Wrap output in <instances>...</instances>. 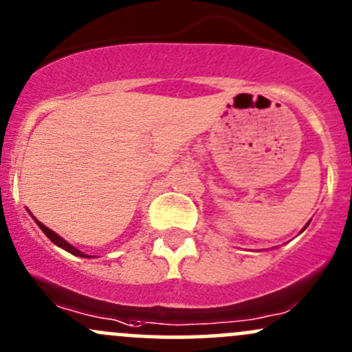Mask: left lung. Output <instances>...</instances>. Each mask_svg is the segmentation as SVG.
Listing matches in <instances>:
<instances>
[{
	"instance_id": "8db88e82",
	"label": "left lung",
	"mask_w": 352,
	"mask_h": 352,
	"mask_svg": "<svg viewBox=\"0 0 352 352\" xmlns=\"http://www.w3.org/2000/svg\"><path fill=\"white\" fill-rule=\"evenodd\" d=\"M309 223H310V222H309ZM309 223H307V226H305V227H303V229H302V232H303V230H305V229H307V227H309Z\"/></svg>"
}]
</instances>
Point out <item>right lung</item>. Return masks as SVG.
<instances>
[{"label":"right lung","mask_w":352,"mask_h":352,"mask_svg":"<svg viewBox=\"0 0 352 352\" xmlns=\"http://www.w3.org/2000/svg\"><path fill=\"white\" fill-rule=\"evenodd\" d=\"M30 215H32V213H30ZM32 217H34V215H32ZM34 220H35V222H37V226H38V227H41V229H42V232H43V234H45V235H47V237H49V239H50V241H52V242H54V244H56V245H57V248L64 249V251L71 252V254H74V256H79V257H89L88 254H85V252H81V251H79V249H76V248H74V245H71V244H69V242H67V241H64V239H63V237H60V235H59V234H56V232H54V230H50V229H49V227H45V226H43V223H42V222H38V220H37V219H35V217H34Z\"/></svg>","instance_id":"add662e5"}]
</instances>
